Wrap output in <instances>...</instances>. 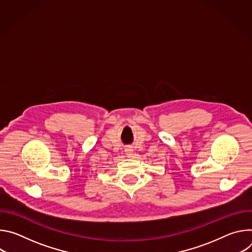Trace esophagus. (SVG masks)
Masks as SVG:
<instances>
[{
	"label": "esophagus",
	"instance_id": "1",
	"mask_svg": "<svg viewBox=\"0 0 252 252\" xmlns=\"http://www.w3.org/2000/svg\"><path fill=\"white\" fill-rule=\"evenodd\" d=\"M126 154L128 158H131L132 157V150L131 149H126Z\"/></svg>",
	"mask_w": 252,
	"mask_h": 252
}]
</instances>
